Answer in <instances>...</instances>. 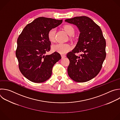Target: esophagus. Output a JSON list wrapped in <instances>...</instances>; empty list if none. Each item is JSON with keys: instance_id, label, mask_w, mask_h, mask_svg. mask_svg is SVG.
<instances>
[{"instance_id": "esophagus-1", "label": "esophagus", "mask_w": 120, "mask_h": 120, "mask_svg": "<svg viewBox=\"0 0 120 120\" xmlns=\"http://www.w3.org/2000/svg\"><path fill=\"white\" fill-rule=\"evenodd\" d=\"M61 56H62V58H64L66 57V55H61Z\"/></svg>"}]
</instances>
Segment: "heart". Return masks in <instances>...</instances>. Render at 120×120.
<instances>
[{
  "label": "heart",
  "instance_id": "1",
  "mask_svg": "<svg viewBox=\"0 0 120 120\" xmlns=\"http://www.w3.org/2000/svg\"><path fill=\"white\" fill-rule=\"evenodd\" d=\"M64 28L65 32L69 36L73 34L74 29L73 27L69 24L65 25ZM56 30L55 29H52L49 30L48 33V38L50 41H54L55 37ZM71 49V46L66 43H58L52 46V49L54 51L58 52L61 54H65L68 52Z\"/></svg>",
  "mask_w": 120,
  "mask_h": 120
}]
</instances>
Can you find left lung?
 Instances as JSON below:
<instances>
[{"label":"left lung","instance_id":"8db88e82","mask_svg":"<svg viewBox=\"0 0 120 120\" xmlns=\"http://www.w3.org/2000/svg\"><path fill=\"white\" fill-rule=\"evenodd\" d=\"M65 22L76 25L80 32L75 47L67 55L70 61L68 75L78 82L90 81L98 74L106 57V42L102 30L91 19L85 16ZM79 52L82 53L80 56L75 54Z\"/></svg>","mask_w":120,"mask_h":120}]
</instances>
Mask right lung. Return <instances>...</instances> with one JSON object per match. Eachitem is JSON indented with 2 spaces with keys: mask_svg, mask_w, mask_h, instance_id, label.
Listing matches in <instances>:
<instances>
[{
  "mask_svg": "<svg viewBox=\"0 0 120 120\" xmlns=\"http://www.w3.org/2000/svg\"><path fill=\"white\" fill-rule=\"evenodd\" d=\"M62 20L40 17L27 24L17 39L16 56L22 74L35 83L43 82L50 78L54 64L61 59L55 52L45 54L50 49L48 33L61 24Z\"/></svg>",
  "mask_w": 120,
  "mask_h": 120,
  "instance_id": "right-lung-1",
  "label": "right lung"
}]
</instances>
